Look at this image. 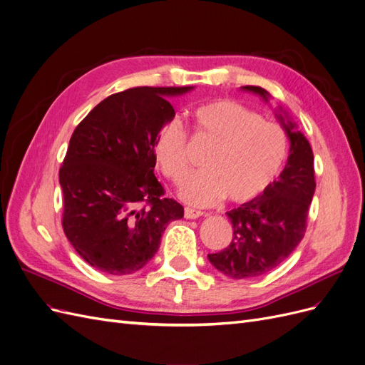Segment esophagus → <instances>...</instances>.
I'll return each mask as SVG.
<instances>
[{
    "mask_svg": "<svg viewBox=\"0 0 365 365\" xmlns=\"http://www.w3.org/2000/svg\"><path fill=\"white\" fill-rule=\"evenodd\" d=\"M202 215H206L205 212H202V210L191 209V207H185V218H187V220H195V218L202 217Z\"/></svg>",
    "mask_w": 365,
    "mask_h": 365,
    "instance_id": "obj_1",
    "label": "esophagus"
}]
</instances>
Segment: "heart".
Segmentation results:
<instances>
[{"mask_svg": "<svg viewBox=\"0 0 365 365\" xmlns=\"http://www.w3.org/2000/svg\"><path fill=\"white\" fill-rule=\"evenodd\" d=\"M194 133L214 145L180 187V197L194 206H210L221 198L235 205L253 202L277 178L287 159V133L265 121L247 106L233 100H210L191 112ZM187 133L178 120L163 123L156 132L155 159L174 185L190 168Z\"/></svg>", "mask_w": 365, "mask_h": 365, "instance_id": "1", "label": "heart"}]
</instances>
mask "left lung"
Wrapping results in <instances>:
<instances>
[{
  "label": "left lung",
  "mask_w": 365,
  "mask_h": 365,
  "mask_svg": "<svg viewBox=\"0 0 365 365\" xmlns=\"http://www.w3.org/2000/svg\"><path fill=\"white\" fill-rule=\"evenodd\" d=\"M242 89L268 101V92L259 86ZM277 118L291 143L284 171L262 195L227 212L232 241L221 252L207 255L209 262L232 279H252L272 272L300 244L307 230L315 191L312 148L288 116L284 120L280 113Z\"/></svg>",
  "instance_id": "left-lung-1"
}]
</instances>
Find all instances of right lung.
Instances as JSON below:
<instances>
[{"label": "right lung", "mask_w": 365, "mask_h": 365, "mask_svg": "<svg viewBox=\"0 0 365 365\" xmlns=\"http://www.w3.org/2000/svg\"><path fill=\"white\" fill-rule=\"evenodd\" d=\"M192 86H139L98 103L69 139L58 182L62 226L96 269L123 276L143 268L183 206L165 198L155 175V136L174 118L167 100Z\"/></svg>", "instance_id": "right-lung-1"}]
</instances>
